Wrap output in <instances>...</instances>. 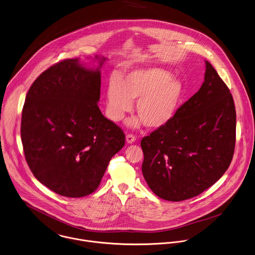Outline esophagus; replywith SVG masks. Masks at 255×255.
Wrapping results in <instances>:
<instances>
[{"label":"esophagus","mask_w":255,"mask_h":255,"mask_svg":"<svg viewBox=\"0 0 255 255\" xmlns=\"http://www.w3.org/2000/svg\"><path fill=\"white\" fill-rule=\"evenodd\" d=\"M135 141H136V137H135L134 135L128 134V135L126 136V142H127L128 144H132V143H134Z\"/></svg>","instance_id":"esophagus-1"}]
</instances>
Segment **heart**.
<instances>
[{
	"label": "heart",
	"instance_id": "heart-1",
	"mask_svg": "<svg viewBox=\"0 0 255 255\" xmlns=\"http://www.w3.org/2000/svg\"><path fill=\"white\" fill-rule=\"evenodd\" d=\"M183 96V86L171 78V74L160 68L132 71L117 81L112 79L105 91L106 115L113 121L123 119L136 102L140 119L128 122L139 126L143 122L148 128L158 129L174 117Z\"/></svg>",
	"mask_w": 255,
	"mask_h": 255
}]
</instances>
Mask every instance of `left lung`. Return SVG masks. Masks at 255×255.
I'll list each match as a JSON object with an SVG mask.
<instances>
[{
	"label": "left lung",
	"instance_id": "left-lung-1",
	"mask_svg": "<svg viewBox=\"0 0 255 255\" xmlns=\"http://www.w3.org/2000/svg\"><path fill=\"white\" fill-rule=\"evenodd\" d=\"M205 64L199 91L170 122L141 141L144 178L156 196L167 201L202 193L226 172L235 152V102L214 67Z\"/></svg>",
	"mask_w": 255,
	"mask_h": 255
}]
</instances>
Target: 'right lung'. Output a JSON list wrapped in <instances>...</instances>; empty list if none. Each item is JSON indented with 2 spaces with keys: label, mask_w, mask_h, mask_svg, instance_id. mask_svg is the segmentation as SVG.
Here are the masks:
<instances>
[{
  "label": "right lung",
  "mask_w": 255,
  "mask_h": 255,
  "mask_svg": "<svg viewBox=\"0 0 255 255\" xmlns=\"http://www.w3.org/2000/svg\"><path fill=\"white\" fill-rule=\"evenodd\" d=\"M63 60L31 85L22 108L20 136L36 179L55 193L79 198L99 187L111 157L125 145L120 127L102 115L101 68Z\"/></svg>",
  "instance_id": "right-lung-1"
}]
</instances>
